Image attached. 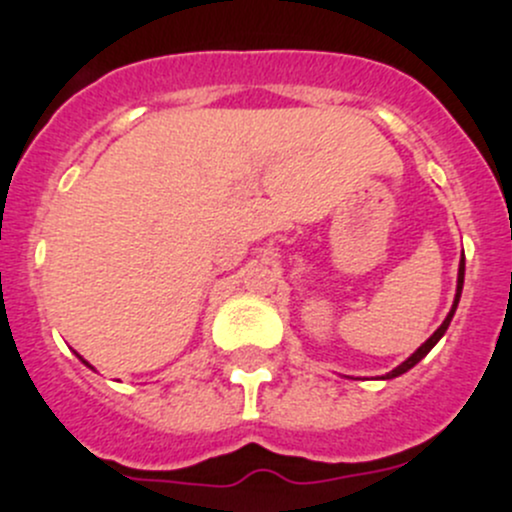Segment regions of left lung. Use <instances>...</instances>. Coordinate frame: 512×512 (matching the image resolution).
<instances>
[{"label": "left lung", "mask_w": 512, "mask_h": 512, "mask_svg": "<svg viewBox=\"0 0 512 512\" xmlns=\"http://www.w3.org/2000/svg\"><path fill=\"white\" fill-rule=\"evenodd\" d=\"M463 277H466V257H461V265H458V285H456V297H453V307H451V312H448V317L443 319V324H441V327H438L436 332H433L431 337H428L426 342H423L421 347H418L416 352L409 356V359H406V361H401V364L396 366V369H391L389 374H386V376H381V379H396V376L406 374V371H409V369H414V366L418 364V361H421L423 356H426L428 352H431L433 347H436V344H438V339H441L443 334H446V329H448V324H451L453 314H456V307H458V302H461V292H463Z\"/></svg>", "instance_id": "8db88e82"}]
</instances>
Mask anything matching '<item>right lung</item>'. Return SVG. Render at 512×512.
Instances as JSON below:
<instances>
[{
	"instance_id": "1",
	"label": "right lung",
	"mask_w": 512,
	"mask_h": 512,
	"mask_svg": "<svg viewBox=\"0 0 512 512\" xmlns=\"http://www.w3.org/2000/svg\"><path fill=\"white\" fill-rule=\"evenodd\" d=\"M76 356H79V354H76ZM79 359H81V361H84V364H86V366H89V369H94V366H91V364H89V361H86V359H84V356H79Z\"/></svg>"
}]
</instances>
